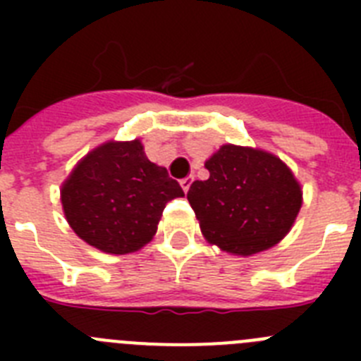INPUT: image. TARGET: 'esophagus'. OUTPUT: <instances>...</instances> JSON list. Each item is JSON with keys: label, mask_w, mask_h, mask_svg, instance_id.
Returning a JSON list of instances; mask_svg holds the SVG:
<instances>
[{"label": "esophagus", "mask_w": 361, "mask_h": 361, "mask_svg": "<svg viewBox=\"0 0 361 361\" xmlns=\"http://www.w3.org/2000/svg\"><path fill=\"white\" fill-rule=\"evenodd\" d=\"M191 183H193V177H186V178H183V180H180V186H183L184 191H188V190H190Z\"/></svg>", "instance_id": "1"}]
</instances>
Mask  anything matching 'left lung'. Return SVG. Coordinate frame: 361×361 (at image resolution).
<instances>
[{
  "mask_svg": "<svg viewBox=\"0 0 361 361\" xmlns=\"http://www.w3.org/2000/svg\"><path fill=\"white\" fill-rule=\"evenodd\" d=\"M204 166L209 178L191 184L188 200L209 244L250 257L288 235L302 208V190L279 157L224 145Z\"/></svg>",
  "mask_w": 361,
  "mask_h": 361,
  "instance_id": "left-lung-1",
  "label": "left lung"
}]
</instances>
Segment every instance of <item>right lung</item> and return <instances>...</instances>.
<instances>
[{
    "label": "right lung",
    "instance_id": "right-lung-1",
    "mask_svg": "<svg viewBox=\"0 0 361 361\" xmlns=\"http://www.w3.org/2000/svg\"><path fill=\"white\" fill-rule=\"evenodd\" d=\"M184 197L166 168L145 155L141 141L104 142L79 162L61 188L70 228L110 255L141 250L157 231L166 204Z\"/></svg>",
    "mask_w": 361,
    "mask_h": 361
}]
</instances>
